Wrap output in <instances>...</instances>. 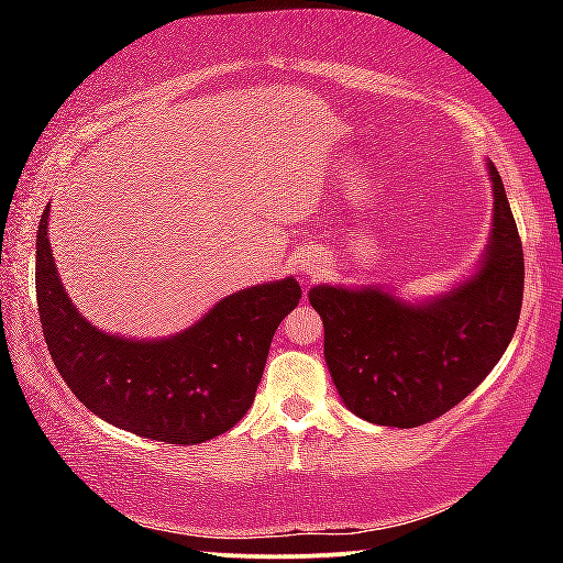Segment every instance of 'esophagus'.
Wrapping results in <instances>:
<instances>
[{"instance_id":"34e87169","label":"esophagus","mask_w":563,"mask_h":563,"mask_svg":"<svg viewBox=\"0 0 563 563\" xmlns=\"http://www.w3.org/2000/svg\"><path fill=\"white\" fill-rule=\"evenodd\" d=\"M300 271L305 273V275H316V263H300Z\"/></svg>"}]
</instances>
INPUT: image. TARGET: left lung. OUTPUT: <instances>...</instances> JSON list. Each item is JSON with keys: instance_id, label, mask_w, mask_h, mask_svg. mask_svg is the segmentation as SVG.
<instances>
[{"instance_id": "obj_1", "label": "left lung", "mask_w": 563, "mask_h": 563, "mask_svg": "<svg viewBox=\"0 0 563 563\" xmlns=\"http://www.w3.org/2000/svg\"><path fill=\"white\" fill-rule=\"evenodd\" d=\"M492 235L474 275L427 302L383 288L316 285L325 362L350 412L385 427H419L460 405L497 365L517 330L523 251L497 166L487 164Z\"/></svg>"}]
</instances>
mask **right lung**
Wrapping results in <instances>:
<instances>
[{
	"instance_id": "1",
	"label": "right lung",
	"mask_w": 563,
	"mask_h": 563,
	"mask_svg": "<svg viewBox=\"0 0 563 563\" xmlns=\"http://www.w3.org/2000/svg\"><path fill=\"white\" fill-rule=\"evenodd\" d=\"M49 206L36 233V302L64 383L93 415L146 440L201 444L251 409L275 330L300 302L295 278L253 285L213 305L178 335H109L76 310L49 245Z\"/></svg>"
}]
</instances>
